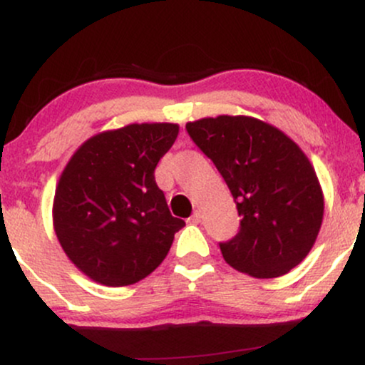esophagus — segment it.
<instances>
[{
  "label": "esophagus",
  "instance_id": "obj_1",
  "mask_svg": "<svg viewBox=\"0 0 365 365\" xmlns=\"http://www.w3.org/2000/svg\"><path fill=\"white\" fill-rule=\"evenodd\" d=\"M200 217H202V216H200V211H195L194 215L188 217L187 223H190V225H199V223H200Z\"/></svg>",
  "mask_w": 365,
  "mask_h": 365
}]
</instances>
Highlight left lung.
<instances>
[{"instance_id": "1", "label": "left lung", "mask_w": 365, "mask_h": 365, "mask_svg": "<svg viewBox=\"0 0 365 365\" xmlns=\"http://www.w3.org/2000/svg\"><path fill=\"white\" fill-rule=\"evenodd\" d=\"M235 199L240 228L221 242L225 261L254 278H278L300 264L319 233L324 197L311 161L282 130L250 116L187 123Z\"/></svg>"}]
</instances>
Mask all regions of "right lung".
Returning a JSON list of instances; mask_svg holds the SVG:
<instances>
[{"mask_svg":"<svg viewBox=\"0 0 365 365\" xmlns=\"http://www.w3.org/2000/svg\"><path fill=\"white\" fill-rule=\"evenodd\" d=\"M177 123H132L75 150L53 204L58 240L83 274L127 287L163 262L185 221L171 216L154 170L177 140Z\"/></svg>","mask_w":365,"mask_h":365,"instance_id":"1","label":"right lung"}]
</instances>
